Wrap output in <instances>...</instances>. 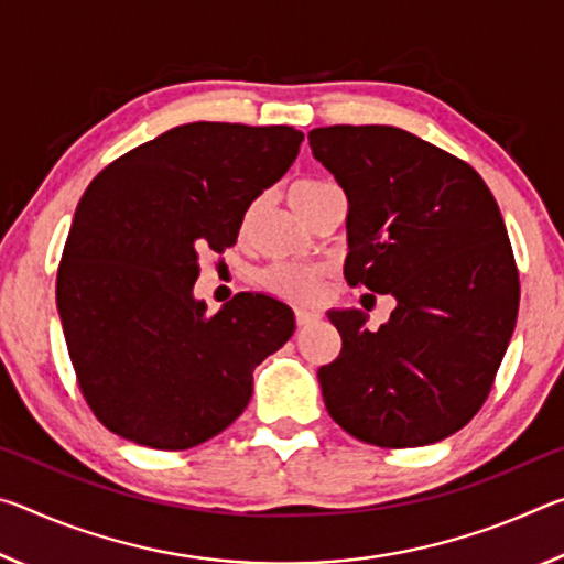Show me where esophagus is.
<instances>
[{
	"label": "esophagus",
	"instance_id": "obj_1",
	"mask_svg": "<svg viewBox=\"0 0 564 564\" xmlns=\"http://www.w3.org/2000/svg\"><path fill=\"white\" fill-rule=\"evenodd\" d=\"M316 321H318V313L295 311V323H299V326H308V323H316Z\"/></svg>",
	"mask_w": 564,
	"mask_h": 564
}]
</instances>
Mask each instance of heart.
<instances>
[{"label": "heart", "instance_id": "1", "mask_svg": "<svg viewBox=\"0 0 564 564\" xmlns=\"http://www.w3.org/2000/svg\"><path fill=\"white\" fill-rule=\"evenodd\" d=\"M336 186L330 181L323 178H299L289 186V204L293 212L299 214L303 221L311 216L313 208H316L323 196L333 191ZM256 214V206L246 214V226L251 224ZM323 279H326V271L313 269V265H299V263H273L261 273V283L265 289L281 295L285 301L293 303H313L323 293Z\"/></svg>", "mask_w": 564, "mask_h": 564}]
</instances>
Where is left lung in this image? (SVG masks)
Instances as JSON below:
<instances>
[{"label": "left lung", "mask_w": 564, "mask_h": 564, "mask_svg": "<svg viewBox=\"0 0 564 564\" xmlns=\"http://www.w3.org/2000/svg\"><path fill=\"white\" fill-rule=\"evenodd\" d=\"M313 156L348 196L346 281L395 299L378 330L328 311L340 356L318 370L343 431L378 447L443 441L488 398L512 338L520 279L480 174L395 127H323Z\"/></svg>", "instance_id": "8db88e82"}]
</instances>
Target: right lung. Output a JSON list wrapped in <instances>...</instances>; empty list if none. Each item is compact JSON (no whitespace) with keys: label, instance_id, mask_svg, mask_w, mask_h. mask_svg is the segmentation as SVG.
Segmentation results:
<instances>
[{"label":"right lung","instance_id":"1","mask_svg":"<svg viewBox=\"0 0 564 564\" xmlns=\"http://www.w3.org/2000/svg\"><path fill=\"white\" fill-rule=\"evenodd\" d=\"M293 127L196 121L101 171L76 206L56 273L66 348L104 427L156 451L226 431L253 368L293 336L289 305L194 299L202 253L236 243L243 216L299 156Z\"/></svg>","mask_w":564,"mask_h":564}]
</instances>
